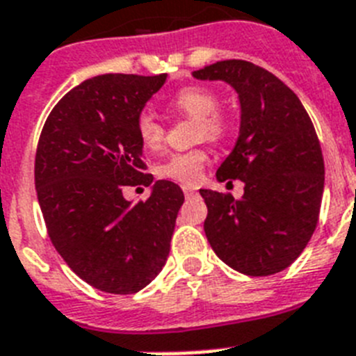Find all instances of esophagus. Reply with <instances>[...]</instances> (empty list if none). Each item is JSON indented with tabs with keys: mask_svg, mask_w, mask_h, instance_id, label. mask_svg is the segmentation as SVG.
I'll use <instances>...</instances> for the list:
<instances>
[{
	"mask_svg": "<svg viewBox=\"0 0 356 356\" xmlns=\"http://www.w3.org/2000/svg\"><path fill=\"white\" fill-rule=\"evenodd\" d=\"M182 191H184V195L191 197L197 193V188H191V186H182Z\"/></svg>",
	"mask_w": 356,
	"mask_h": 356,
	"instance_id": "1",
	"label": "esophagus"
}]
</instances>
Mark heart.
<instances>
[{"mask_svg": "<svg viewBox=\"0 0 356 356\" xmlns=\"http://www.w3.org/2000/svg\"><path fill=\"white\" fill-rule=\"evenodd\" d=\"M170 105L179 113H184L199 122L200 140L218 141L225 134V120L216 113L218 100L209 89L186 88L175 92ZM136 132L141 145L148 150H159L165 141V127L157 120L152 111H143L136 120ZM209 156L202 148L188 152L170 154L156 168V174L163 179H172L182 184H197L202 177L204 166L208 165Z\"/></svg>", "mask_w": 356, "mask_h": 356, "instance_id": "obj_1", "label": "heart"}]
</instances>
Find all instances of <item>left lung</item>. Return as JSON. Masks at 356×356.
<instances>
[{
    "label": "left lung",
    "instance_id": "1",
    "mask_svg": "<svg viewBox=\"0 0 356 356\" xmlns=\"http://www.w3.org/2000/svg\"><path fill=\"white\" fill-rule=\"evenodd\" d=\"M236 91L240 131L216 181L243 182V195L200 190L204 231L215 254L247 276H270L292 265L319 220L324 161L312 120L292 89L247 60H220L193 71Z\"/></svg>",
    "mask_w": 356,
    "mask_h": 356
}]
</instances>
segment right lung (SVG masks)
<instances>
[{"mask_svg": "<svg viewBox=\"0 0 356 356\" xmlns=\"http://www.w3.org/2000/svg\"><path fill=\"white\" fill-rule=\"evenodd\" d=\"M156 76L100 75L71 89L49 113L35 154L46 229L76 276L107 293H134L165 267L184 193L154 181L136 120L163 88ZM152 186L132 204L122 188Z\"/></svg>", "mask_w": 356, "mask_h": 356, "instance_id": "1", "label": "right lung"}]
</instances>
